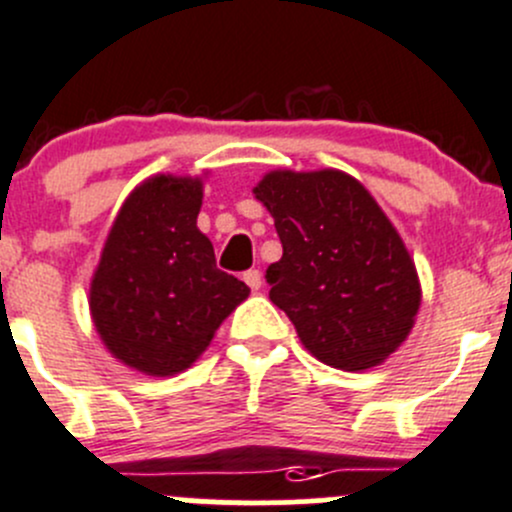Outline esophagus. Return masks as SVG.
I'll use <instances>...</instances> for the list:
<instances>
[{
	"mask_svg": "<svg viewBox=\"0 0 512 512\" xmlns=\"http://www.w3.org/2000/svg\"><path fill=\"white\" fill-rule=\"evenodd\" d=\"M242 280H245L247 287L255 289V292L262 287V275H260V270H247L245 275H242Z\"/></svg>",
	"mask_w": 512,
	"mask_h": 512,
	"instance_id": "34e87169",
	"label": "esophagus"
}]
</instances>
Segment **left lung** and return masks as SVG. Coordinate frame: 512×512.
Returning a JSON list of instances; mask_svg holds the SVG:
<instances>
[{"mask_svg": "<svg viewBox=\"0 0 512 512\" xmlns=\"http://www.w3.org/2000/svg\"><path fill=\"white\" fill-rule=\"evenodd\" d=\"M275 218L280 262L270 299L309 354L364 371L394 354L416 324L421 282L404 240L369 190L334 168L270 170L252 188Z\"/></svg>", "mask_w": 512, "mask_h": 512, "instance_id": "obj_1", "label": "left lung"}]
</instances>
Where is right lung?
Here are the masks:
<instances>
[{"label":"right lung","mask_w":512,"mask_h":512,"mask_svg":"<svg viewBox=\"0 0 512 512\" xmlns=\"http://www.w3.org/2000/svg\"><path fill=\"white\" fill-rule=\"evenodd\" d=\"M203 178L158 173L131 190L91 277L89 309L113 359L146 376L193 366L250 287L198 230Z\"/></svg>","instance_id":"right-lung-1"}]
</instances>
